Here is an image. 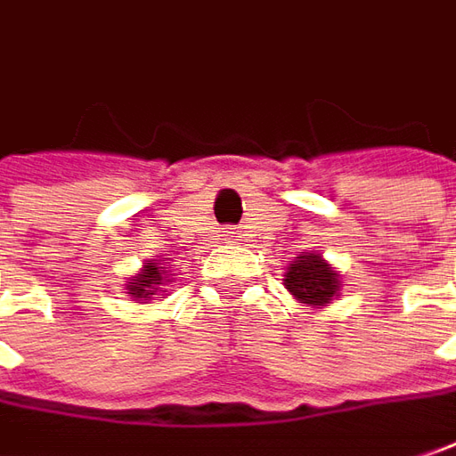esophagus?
Listing matches in <instances>:
<instances>
[{"label": "esophagus", "instance_id": "1", "mask_svg": "<svg viewBox=\"0 0 456 456\" xmlns=\"http://www.w3.org/2000/svg\"><path fill=\"white\" fill-rule=\"evenodd\" d=\"M223 240H231V243H236V240H240V231L239 228H225V231H223Z\"/></svg>", "mask_w": 456, "mask_h": 456}]
</instances>
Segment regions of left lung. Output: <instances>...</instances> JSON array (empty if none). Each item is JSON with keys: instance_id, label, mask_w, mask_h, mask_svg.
<instances>
[{"instance_id": "obj_1", "label": "left lung", "mask_w": 456, "mask_h": 456, "mask_svg": "<svg viewBox=\"0 0 456 456\" xmlns=\"http://www.w3.org/2000/svg\"><path fill=\"white\" fill-rule=\"evenodd\" d=\"M285 287L295 300L310 307H321L329 305L333 297H338L341 282H338V272L321 254L303 251L287 266Z\"/></svg>"}]
</instances>
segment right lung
<instances>
[{"instance_id": "obj_1", "label": "right lung", "mask_w": 456, "mask_h": 456, "mask_svg": "<svg viewBox=\"0 0 456 456\" xmlns=\"http://www.w3.org/2000/svg\"><path fill=\"white\" fill-rule=\"evenodd\" d=\"M164 277H167V266H161L156 259L151 264H143V269L127 282V295L135 297V300H149L156 292H164V289H161ZM167 282H169V280H167Z\"/></svg>"}]
</instances>
